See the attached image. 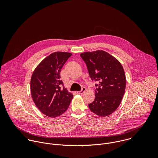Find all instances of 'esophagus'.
Instances as JSON below:
<instances>
[{"label": "esophagus", "mask_w": 158, "mask_h": 158, "mask_svg": "<svg viewBox=\"0 0 158 158\" xmlns=\"http://www.w3.org/2000/svg\"><path fill=\"white\" fill-rule=\"evenodd\" d=\"M85 90H86V88H83L81 90H80V91H77V93L78 94H83V92H84Z\"/></svg>", "instance_id": "1"}]
</instances>
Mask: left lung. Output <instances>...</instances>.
Masks as SVG:
<instances>
[{
    "label": "left lung",
    "instance_id": "obj_1",
    "mask_svg": "<svg viewBox=\"0 0 158 158\" xmlns=\"http://www.w3.org/2000/svg\"><path fill=\"white\" fill-rule=\"evenodd\" d=\"M92 80L99 83L89 110L100 117H106L119 106L126 88V77L121 63L108 52L100 50L80 54ZM96 86L98 85H96Z\"/></svg>",
    "mask_w": 158,
    "mask_h": 158
}]
</instances>
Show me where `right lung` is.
<instances>
[{
    "mask_svg": "<svg viewBox=\"0 0 158 158\" xmlns=\"http://www.w3.org/2000/svg\"><path fill=\"white\" fill-rule=\"evenodd\" d=\"M72 53L56 52L44 58L34 70L30 81L33 100L39 110L54 118L66 111L73 94L60 80L61 70Z\"/></svg>",
    "mask_w": 158,
    "mask_h": 158,
    "instance_id": "right-lung-1",
    "label": "right lung"
}]
</instances>
